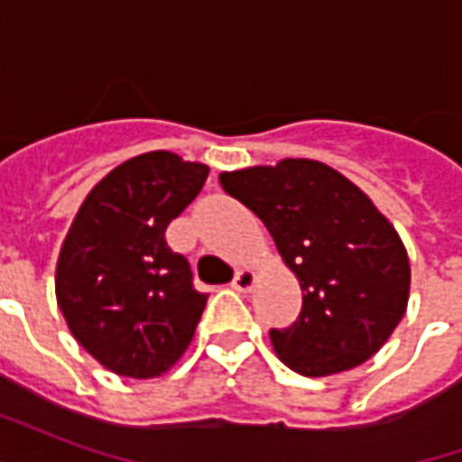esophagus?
<instances>
[{
    "label": "esophagus",
    "instance_id": "34e87169",
    "mask_svg": "<svg viewBox=\"0 0 462 462\" xmlns=\"http://www.w3.org/2000/svg\"><path fill=\"white\" fill-rule=\"evenodd\" d=\"M254 284V272L252 270H237L232 277V287L237 291H250Z\"/></svg>",
    "mask_w": 462,
    "mask_h": 462
}]
</instances>
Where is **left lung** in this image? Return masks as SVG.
Masks as SVG:
<instances>
[{"label":"left lung","mask_w":462,"mask_h":462,"mask_svg":"<svg viewBox=\"0 0 462 462\" xmlns=\"http://www.w3.org/2000/svg\"><path fill=\"white\" fill-rule=\"evenodd\" d=\"M220 185L267 225L304 291L297 321L270 329L277 356L301 376L374 356L403 317L411 287L406 247L376 205L307 158L222 172Z\"/></svg>","instance_id":"obj_1"}]
</instances>
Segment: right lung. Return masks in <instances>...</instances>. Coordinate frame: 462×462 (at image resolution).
Listing matches in <instances>:
<instances>
[{"mask_svg": "<svg viewBox=\"0 0 462 462\" xmlns=\"http://www.w3.org/2000/svg\"><path fill=\"white\" fill-rule=\"evenodd\" d=\"M208 180L175 152L131 158L88 192L56 264V301L76 341L118 376H161L182 356L208 294L165 230Z\"/></svg>", "mask_w": 462, "mask_h": 462, "instance_id": "obj_1", "label": "right lung"}]
</instances>
